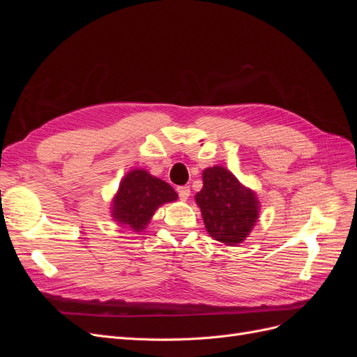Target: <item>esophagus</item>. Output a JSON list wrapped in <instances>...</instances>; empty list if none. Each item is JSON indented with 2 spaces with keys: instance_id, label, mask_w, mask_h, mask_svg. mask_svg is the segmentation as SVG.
<instances>
[{
  "instance_id": "1",
  "label": "esophagus",
  "mask_w": 357,
  "mask_h": 357,
  "mask_svg": "<svg viewBox=\"0 0 357 357\" xmlns=\"http://www.w3.org/2000/svg\"><path fill=\"white\" fill-rule=\"evenodd\" d=\"M178 197L181 201H188V198L190 197V188L189 186H178L177 188Z\"/></svg>"
}]
</instances>
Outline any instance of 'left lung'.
I'll list each match as a JSON object with an SVG mask.
<instances>
[{
	"label": "left lung",
	"instance_id": "obj_1",
	"mask_svg": "<svg viewBox=\"0 0 357 357\" xmlns=\"http://www.w3.org/2000/svg\"><path fill=\"white\" fill-rule=\"evenodd\" d=\"M195 201L211 238L232 247L250 235L261 211L256 192L220 165L202 171V189Z\"/></svg>",
	"mask_w": 357,
	"mask_h": 357
}]
</instances>
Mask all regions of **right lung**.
<instances>
[{"label": "right lung", "mask_w": 357, "mask_h": 357, "mask_svg": "<svg viewBox=\"0 0 357 357\" xmlns=\"http://www.w3.org/2000/svg\"><path fill=\"white\" fill-rule=\"evenodd\" d=\"M177 198V192L168 183L147 169L134 168L119 183L112 201V218L121 228L138 234L146 229L160 205Z\"/></svg>", "instance_id": "obj_1"}]
</instances>
